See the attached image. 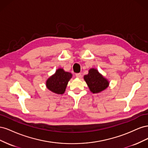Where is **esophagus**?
<instances>
[{
	"label": "esophagus",
	"instance_id": "esophagus-1",
	"mask_svg": "<svg viewBox=\"0 0 148 148\" xmlns=\"http://www.w3.org/2000/svg\"><path fill=\"white\" fill-rule=\"evenodd\" d=\"M75 76H76V77H77V78H82V73H76Z\"/></svg>",
	"mask_w": 148,
	"mask_h": 148
}]
</instances>
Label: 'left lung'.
Listing matches in <instances>:
<instances>
[{"instance_id": "8db88e82", "label": "left lung", "mask_w": 148, "mask_h": 148, "mask_svg": "<svg viewBox=\"0 0 148 148\" xmlns=\"http://www.w3.org/2000/svg\"><path fill=\"white\" fill-rule=\"evenodd\" d=\"M84 79L92 93H99L104 91L109 84L108 80L95 69L89 70L88 74L84 76Z\"/></svg>"}]
</instances>
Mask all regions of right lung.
<instances>
[{
    "instance_id": "obj_1",
    "label": "right lung",
    "mask_w": 148,
    "mask_h": 148,
    "mask_svg": "<svg viewBox=\"0 0 148 148\" xmlns=\"http://www.w3.org/2000/svg\"><path fill=\"white\" fill-rule=\"evenodd\" d=\"M71 77L72 74L71 73L65 71L63 69H59L47 79L46 86L52 92L62 95L65 92L67 84Z\"/></svg>"
}]
</instances>
